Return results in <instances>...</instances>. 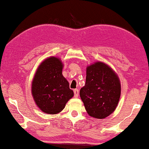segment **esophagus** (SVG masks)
I'll list each match as a JSON object with an SVG mask.
<instances>
[{
  "instance_id": "34e87169",
  "label": "esophagus",
  "mask_w": 149,
  "mask_h": 149,
  "mask_svg": "<svg viewBox=\"0 0 149 149\" xmlns=\"http://www.w3.org/2000/svg\"><path fill=\"white\" fill-rule=\"evenodd\" d=\"M74 97H78V95H79V90H78V89H75L74 90Z\"/></svg>"
}]
</instances>
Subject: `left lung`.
<instances>
[{"mask_svg": "<svg viewBox=\"0 0 149 149\" xmlns=\"http://www.w3.org/2000/svg\"><path fill=\"white\" fill-rule=\"evenodd\" d=\"M118 76L110 66L97 61L87 67L86 81L80 96L91 117L107 118L115 111L120 97Z\"/></svg>", "mask_w": 149, "mask_h": 149, "instance_id": "obj_1", "label": "left lung"}]
</instances>
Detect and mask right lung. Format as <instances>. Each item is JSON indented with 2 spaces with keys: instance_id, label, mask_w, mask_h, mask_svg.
Segmentation results:
<instances>
[{
  "instance_id": "add662e5",
  "label": "right lung",
  "mask_w": 149,
  "mask_h": 149,
  "mask_svg": "<svg viewBox=\"0 0 149 149\" xmlns=\"http://www.w3.org/2000/svg\"><path fill=\"white\" fill-rule=\"evenodd\" d=\"M59 58L50 57L39 65L32 81L31 93L38 107L47 114H57L73 97L69 83L62 75Z\"/></svg>"
}]
</instances>
